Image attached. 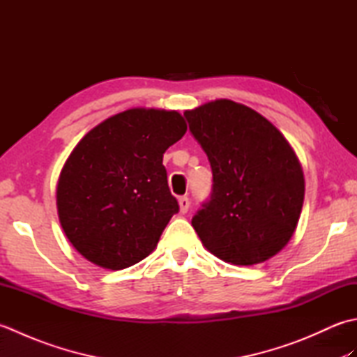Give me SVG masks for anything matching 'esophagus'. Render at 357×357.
<instances>
[{
	"label": "esophagus",
	"instance_id": "esophagus-1",
	"mask_svg": "<svg viewBox=\"0 0 357 357\" xmlns=\"http://www.w3.org/2000/svg\"><path fill=\"white\" fill-rule=\"evenodd\" d=\"M178 202H179V211L183 215H185L187 211H188V208H190V199H188L187 196H181V198L178 199Z\"/></svg>",
	"mask_w": 357,
	"mask_h": 357
}]
</instances>
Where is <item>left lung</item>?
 Returning a JSON list of instances; mask_svg holds the SVG:
<instances>
[{
  "instance_id": "left-lung-1",
  "label": "left lung",
  "mask_w": 357,
  "mask_h": 357,
  "mask_svg": "<svg viewBox=\"0 0 357 357\" xmlns=\"http://www.w3.org/2000/svg\"><path fill=\"white\" fill-rule=\"evenodd\" d=\"M213 172L211 199L192 219L202 245L233 265L278 255L298 227L304 172L290 142L261 113L230 100L185 110Z\"/></svg>"
}]
</instances>
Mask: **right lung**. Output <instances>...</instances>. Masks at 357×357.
<instances>
[{"label": "right lung", "instance_id": "right-lung-1", "mask_svg": "<svg viewBox=\"0 0 357 357\" xmlns=\"http://www.w3.org/2000/svg\"><path fill=\"white\" fill-rule=\"evenodd\" d=\"M185 132L176 110L136 107L104 119L75 146L59 173L56 208L87 261L123 270L156 248L179 210L162 156Z\"/></svg>", "mask_w": 357, "mask_h": 357}]
</instances>
